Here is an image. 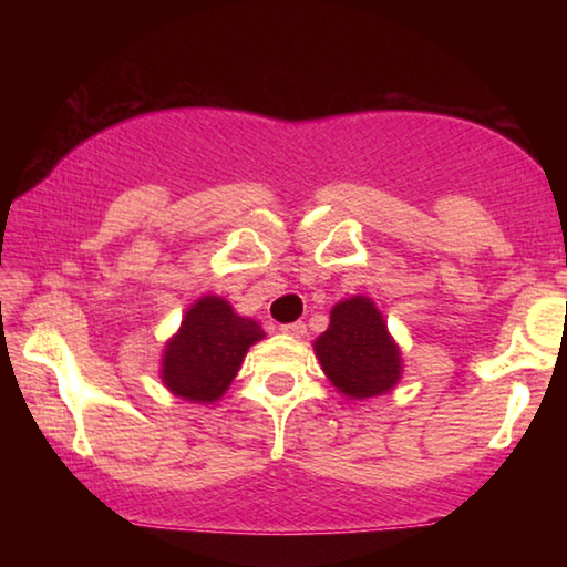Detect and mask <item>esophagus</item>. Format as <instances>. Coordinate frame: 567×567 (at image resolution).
Returning <instances> with one entry per match:
<instances>
[{
	"instance_id": "34e87169",
	"label": "esophagus",
	"mask_w": 567,
	"mask_h": 567,
	"mask_svg": "<svg viewBox=\"0 0 567 567\" xmlns=\"http://www.w3.org/2000/svg\"><path fill=\"white\" fill-rule=\"evenodd\" d=\"M282 334H287V338H305L307 334V324L305 322H290V324H282Z\"/></svg>"
}]
</instances>
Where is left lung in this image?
<instances>
[{
  "mask_svg": "<svg viewBox=\"0 0 567 567\" xmlns=\"http://www.w3.org/2000/svg\"><path fill=\"white\" fill-rule=\"evenodd\" d=\"M324 375L350 400H368L398 385L402 358L382 312L370 297L354 295L332 307L330 328L315 340Z\"/></svg>",
  "mask_w": 567,
  "mask_h": 567,
  "instance_id": "1",
  "label": "left lung"
}]
</instances>
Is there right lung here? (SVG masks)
Masks as SVG:
<instances>
[{"label":"right lung","mask_w":567,"mask_h":567,"mask_svg":"<svg viewBox=\"0 0 567 567\" xmlns=\"http://www.w3.org/2000/svg\"><path fill=\"white\" fill-rule=\"evenodd\" d=\"M262 338L260 324L239 318L223 297H199L165 344L162 382L182 400L215 402L235 380L247 350Z\"/></svg>","instance_id":"add662e5"}]
</instances>
